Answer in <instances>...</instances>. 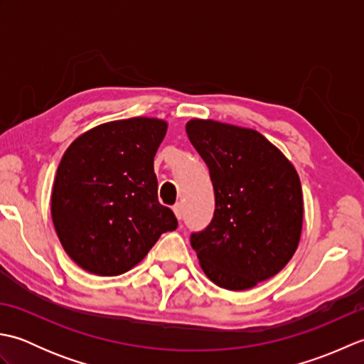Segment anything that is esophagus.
Segmentation results:
<instances>
[{"label": "esophagus", "mask_w": 364, "mask_h": 364, "mask_svg": "<svg viewBox=\"0 0 364 364\" xmlns=\"http://www.w3.org/2000/svg\"><path fill=\"white\" fill-rule=\"evenodd\" d=\"M173 213H175V215H176V219H178V220H181V218H183V211H181V205H180V203H176V205L173 206Z\"/></svg>", "instance_id": "obj_1"}]
</instances>
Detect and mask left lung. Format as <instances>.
<instances>
[{"label": "left lung", "instance_id": "left-lung-1", "mask_svg": "<svg viewBox=\"0 0 364 364\" xmlns=\"http://www.w3.org/2000/svg\"><path fill=\"white\" fill-rule=\"evenodd\" d=\"M191 144L210 168L214 218L191 236L200 267L228 291L277 275L296 253L304 196L292 162L258 131L211 119L186 123Z\"/></svg>", "mask_w": 364, "mask_h": 364}]
</instances>
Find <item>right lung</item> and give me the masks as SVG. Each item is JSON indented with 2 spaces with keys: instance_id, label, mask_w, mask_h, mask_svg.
<instances>
[{
  "instance_id": "add662e5",
  "label": "right lung",
  "mask_w": 364,
  "mask_h": 364,
  "mask_svg": "<svg viewBox=\"0 0 364 364\" xmlns=\"http://www.w3.org/2000/svg\"><path fill=\"white\" fill-rule=\"evenodd\" d=\"M156 117L112 120L68 145L51 194L60 244L89 274L114 277L141 262L178 225L158 202L153 158L167 133Z\"/></svg>"
}]
</instances>
